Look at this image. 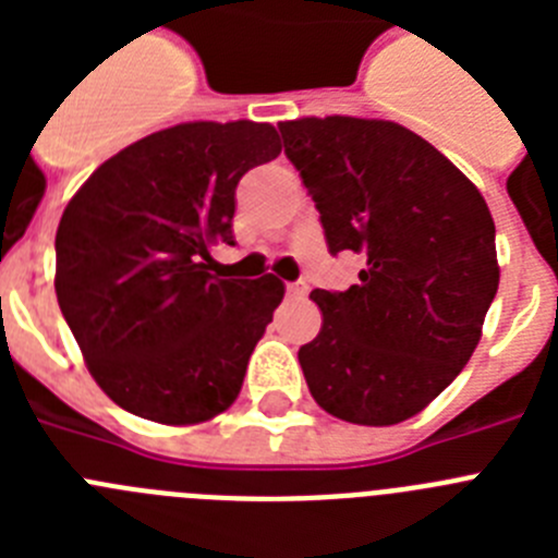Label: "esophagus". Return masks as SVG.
<instances>
[{
	"mask_svg": "<svg viewBox=\"0 0 558 558\" xmlns=\"http://www.w3.org/2000/svg\"><path fill=\"white\" fill-rule=\"evenodd\" d=\"M288 295L290 299H302V295H307V282H288Z\"/></svg>",
	"mask_w": 558,
	"mask_h": 558,
	"instance_id": "1",
	"label": "esophagus"
}]
</instances>
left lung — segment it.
Here are the masks:
<instances>
[{
	"label": "left lung",
	"mask_w": 558,
	"mask_h": 558,
	"mask_svg": "<svg viewBox=\"0 0 558 558\" xmlns=\"http://www.w3.org/2000/svg\"><path fill=\"white\" fill-rule=\"evenodd\" d=\"M322 215L329 254L363 256L349 290H313L318 338L299 349L318 405L354 425L416 416L461 374L495 302L489 206L408 128L357 117L279 125Z\"/></svg>",
	"instance_id": "8db88e82"
}]
</instances>
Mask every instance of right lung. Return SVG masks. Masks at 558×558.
<instances>
[{
    "mask_svg": "<svg viewBox=\"0 0 558 558\" xmlns=\"http://www.w3.org/2000/svg\"><path fill=\"white\" fill-rule=\"evenodd\" d=\"M282 153L268 122H184L97 167L63 209L56 293L97 386L161 425L218 416L284 295L276 276L218 279L234 192Z\"/></svg>",
    "mask_w": 558,
    "mask_h": 558,
    "instance_id": "add662e5",
    "label": "right lung"
}]
</instances>
